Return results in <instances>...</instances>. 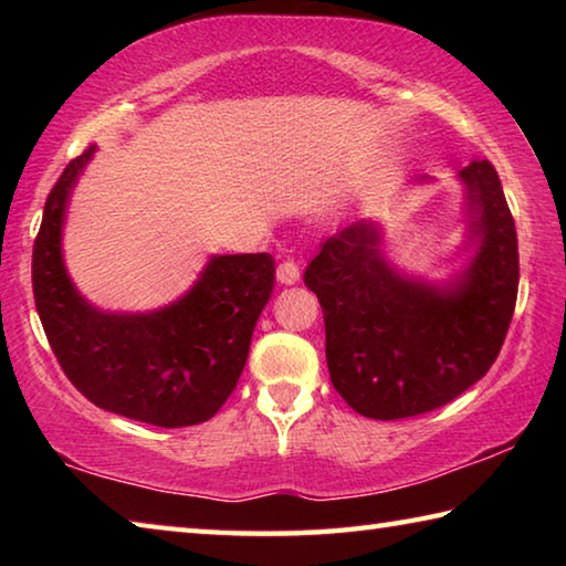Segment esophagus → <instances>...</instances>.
I'll return each mask as SVG.
<instances>
[{"label": "esophagus", "mask_w": 566, "mask_h": 566, "mask_svg": "<svg viewBox=\"0 0 566 566\" xmlns=\"http://www.w3.org/2000/svg\"><path fill=\"white\" fill-rule=\"evenodd\" d=\"M276 280L282 284H296L300 282V264L294 260H284L280 266H276Z\"/></svg>", "instance_id": "34e87169"}]
</instances>
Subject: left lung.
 <instances>
[{
    "label": "left lung",
    "mask_w": 566,
    "mask_h": 566,
    "mask_svg": "<svg viewBox=\"0 0 566 566\" xmlns=\"http://www.w3.org/2000/svg\"><path fill=\"white\" fill-rule=\"evenodd\" d=\"M476 254L447 286L409 280L379 249V229L354 222L304 272L327 332L334 389L369 419H407L449 405L482 379L510 329L520 249L492 161L459 171Z\"/></svg>",
    "instance_id": "left-lung-1"
}]
</instances>
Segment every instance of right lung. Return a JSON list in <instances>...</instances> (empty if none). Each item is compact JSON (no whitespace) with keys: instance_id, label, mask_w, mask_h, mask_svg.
I'll return each instance as SVG.
<instances>
[{"instance_id":"1","label":"right lung","mask_w":566,"mask_h":566,"mask_svg":"<svg viewBox=\"0 0 566 566\" xmlns=\"http://www.w3.org/2000/svg\"><path fill=\"white\" fill-rule=\"evenodd\" d=\"M92 155L94 145L64 167L34 239L32 286L46 339L92 405L167 429L202 424L242 375L274 286L272 254L212 256L197 284L157 312H99L76 292L62 260L66 199Z\"/></svg>"}]
</instances>
